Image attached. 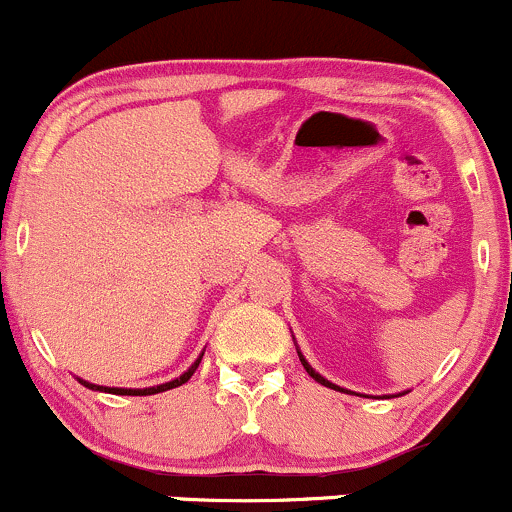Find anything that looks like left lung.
<instances>
[{"label": "left lung", "mask_w": 512, "mask_h": 512, "mask_svg": "<svg viewBox=\"0 0 512 512\" xmlns=\"http://www.w3.org/2000/svg\"><path fill=\"white\" fill-rule=\"evenodd\" d=\"M298 356H301V363H303V368H305V370H308V375H310V378H315V380H317V383H320V385H325V387H332V390H339V392H349V390H344V387H339V385H334V383H330V380H325V378H322V375H320V373H315V370H313V366H310V363H308V361H305V358H303V354H301V351H298Z\"/></svg>", "instance_id": "8db88e82"}]
</instances>
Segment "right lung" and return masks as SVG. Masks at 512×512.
I'll return each instance as SVG.
<instances>
[{"label": "right lung", "mask_w": 512, "mask_h": 512, "mask_svg": "<svg viewBox=\"0 0 512 512\" xmlns=\"http://www.w3.org/2000/svg\"><path fill=\"white\" fill-rule=\"evenodd\" d=\"M204 356V354H202ZM202 356L197 358L195 363H192L190 368L185 370V373L180 375V378H175V380H170V383H163V385H156V387H144V390H127V387H103V385H93V383H86V380H81L79 378V383L81 385H86L88 390H98V392H113V395H158V392H166V390H173V387H178V385H185L187 380L192 378V373H195L197 370V366H199V361H202Z\"/></svg>", "instance_id": "1"}]
</instances>
